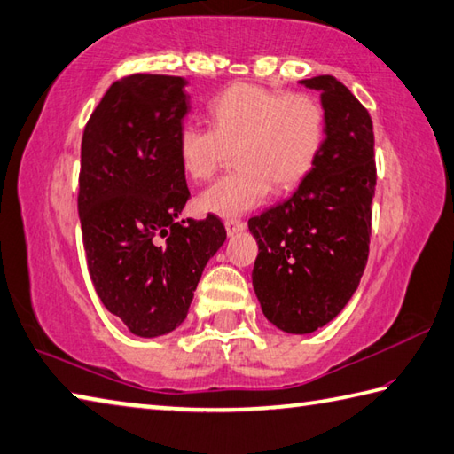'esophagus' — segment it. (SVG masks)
<instances>
[{
    "instance_id": "obj_1",
    "label": "esophagus",
    "mask_w": 454,
    "mask_h": 454,
    "mask_svg": "<svg viewBox=\"0 0 454 454\" xmlns=\"http://www.w3.org/2000/svg\"><path fill=\"white\" fill-rule=\"evenodd\" d=\"M224 226H226L228 236H234L238 232H242V230H246V222L239 220V218H228L224 222Z\"/></svg>"
}]
</instances>
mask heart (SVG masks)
Instances as JSON below:
<instances>
[{"label":"heart","instance_id":"1","mask_svg":"<svg viewBox=\"0 0 454 454\" xmlns=\"http://www.w3.org/2000/svg\"><path fill=\"white\" fill-rule=\"evenodd\" d=\"M212 126L184 123L179 131L181 167L192 181H208L236 149L234 173L199 197V208L236 216L268 199L273 184L291 191L307 179L326 137V114L309 92L239 82L210 104Z\"/></svg>","mask_w":454,"mask_h":454}]
</instances>
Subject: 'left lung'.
<instances>
[{
  "instance_id": "left-lung-1",
  "label": "left lung",
  "mask_w": 454,
  "mask_h": 454,
  "mask_svg": "<svg viewBox=\"0 0 454 454\" xmlns=\"http://www.w3.org/2000/svg\"><path fill=\"white\" fill-rule=\"evenodd\" d=\"M301 82L323 92V151L291 199L247 220L260 250L252 271L255 295L268 321L291 334L331 323L358 289L376 191L368 110L334 76Z\"/></svg>"
}]
</instances>
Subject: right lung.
<instances>
[{
    "label": "right lung",
    "instance_id": "right-lung-1",
    "mask_svg": "<svg viewBox=\"0 0 454 454\" xmlns=\"http://www.w3.org/2000/svg\"><path fill=\"white\" fill-rule=\"evenodd\" d=\"M186 80L129 74L108 88L82 133L78 216L88 273L104 307L133 334L175 331L204 265L224 244L215 215L179 220L191 199L179 131Z\"/></svg>",
    "mask_w": 454,
    "mask_h": 454
}]
</instances>
